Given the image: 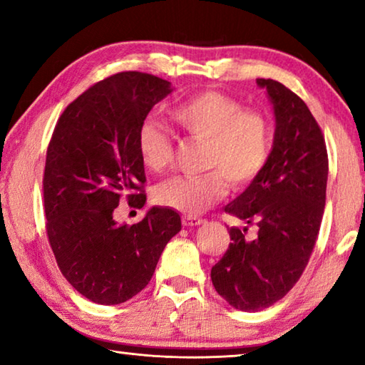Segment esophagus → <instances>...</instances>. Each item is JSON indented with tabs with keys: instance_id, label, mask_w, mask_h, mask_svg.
<instances>
[{
	"instance_id": "obj_1",
	"label": "esophagus",
	"mask_w": 365,
	"mask_h": 365,
	"mask_svg": "<svg viewBox=\"0 0 365 365\" xmlns=\"http://www.w3.org/2000/svg\"><path fill=\"white\" fill-rule=\"evenodd\" d=\"M182 222L185 227H196V225H202L206 220L201 217H196V215H183Z\"/></svg>"
}]
</instances>
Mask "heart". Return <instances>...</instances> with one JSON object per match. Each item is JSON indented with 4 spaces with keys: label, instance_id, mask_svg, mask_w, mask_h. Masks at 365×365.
Segmentation results:
<instances>
[{
    "label": "heart",
    "instance_id": "1",
    "mask_svg": "<svg viewBox=\"0 0 365 365\" xmlns=\"http://www.w3.org/2000/svg\"><path fill=\"white\" fill-rule=\"evenodd\" d=\"M170 117L190 138L205 141L201 175H180L159 185L158 205L185 214L202 212L227 193L230 182L243 188L267 168L274 133L270 120L255 109L219 91H202L170 109ZM141 163L151 172H163L174 159L170 133L156 120L141 122L137 133Z\"/></svg>",
    "mask_w": 365,
    "mask_h": 365
}]
</instances>
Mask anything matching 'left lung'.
<instances>
[{
  "mask_svg": "<svg viewBox=\"0 0 365 365\" xmlns=\"http://www.w3.org/2000/svg\"><path fill=\"white\" fill-rule=\"evenodd\" d=\"M256 82L274 106V148L262 174L225 206L245 225L228 228L232 243L211 270L215 292L245 312L272 306L299 280L319 235L329 177L324 135L306 103L277 80ZM250 225L255 237L245 235Z\"/></svg>",
  "mask_w": 365,
  "mask_h": 365,
  "instance_id": "left-lung-1",
  "label": "left lung"
}]
</instances>
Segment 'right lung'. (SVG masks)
I'll list each match as a JSON object with an SVG mask.
<instances>
[{"label": "right lung", "instance_id": "1", "mask_svg": "<svg viewBox=\"0 0 365 365\" xmlns=\"http://www.w3.org/2000/svg\"><path fill=\"white\" fill-rule=\"evenodd\" d=\"M172 90L151 73L110 76L64 109L48 145L43 201L49 245L66 280L96 304H120L138 294L182 228L170 207H151L133 225L114 217L119 202L145 206L137 133Z\"/></svg>", "mask_w": 365, "mask_h": 365}]
</instances>
